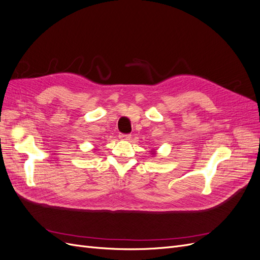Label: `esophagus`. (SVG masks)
Returning <instances> with one entry per match:
<instances>
[{"label": "esophagus", "instance_id": "1", "mask_svg": "<svg viewBox=\"0 0 260 260\" xmlns=\"http://www.w3.org/2000/svg\"><path fill=\"white\" fill-rule=\"evenodd\" d=\"M119 138H120L121 140H129V139L131 138V135H124V133H120Z\"/></svg>", "mask_w": 260, "mask_h": 260}]
</instances>
